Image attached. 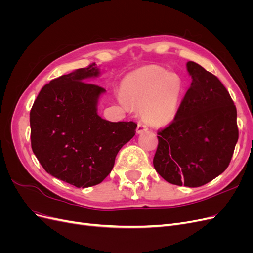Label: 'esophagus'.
I'll use <instances>...</instances> for the list:
<instances>
[{
  "mask_svg": "<svg viewBox=\"0 0 253 253\" xmlns=\"http://www.w3.org/2000/svg\"><path fill=\"white\" fill-rule=\"evenodd\" d=\"M148 126L145 125V124H143V122H138V126H137V133L138 134H141V133H143V132H145V131H148Z\"/></svg>",
  "mask_w": 253,
  "mask_h": 253,
  "instance_id": "1",
  "label": "esophagus"
}]
</instances>
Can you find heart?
<instances>
[{"mask_svg": "<svg viewBox=\"0 0 253 253\" xmlns=\"http://www.w3.org/2000/svg\"><path fill=\"white\" fill-rule=\"evenodd\" d=\"M183 89L181 76L157 65L129 73L121 84L125 100L141 110L143 120L153 126H165L175 118Z\"/></svg>", "mask_w": 253, "mask_h": 253, "instance_id": "obj_1", "label": "heart"}]
</instances>
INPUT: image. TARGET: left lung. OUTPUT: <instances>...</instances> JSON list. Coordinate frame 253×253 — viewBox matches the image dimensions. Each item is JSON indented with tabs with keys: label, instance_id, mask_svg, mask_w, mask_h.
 <instances>
[{
	"label": "left lung",
	"instance_id": "left-lung-1",
	"mask_svg": "<svg viewBox=\"0 0 253 253\" xmlns=\"http://www.w3.org/2000/svg\"><path fill=\"white\" fill-rule=\"evenodd\" d=\"M187 70L192 82L174 120L157 133L153 165L168 182L196 188L227 169L239 128L233 100L216 76L193 61Z\"/></svg>",
	"mask_w": 253,
	"mask_h": 253
}]
</instances>
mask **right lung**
<instances>
[{
    "label": "right lung",
    "mask_w": 253,
    "mask_h": 253,
    "mask_svg": "<svg viewBox=\"0 0 253 253\" xmlns=\"http://www.w3.org/2000/svg\"><path fill=\"white\" fill-rule=\"evenodd\" d=\"M100 74L93 63L44 85L30 111L32 149L44 170L77 188L100 183L137 125L98 115L105 89L85 82Z\"/></svg>",
    "instance_id": "1"
}]
</instances>
